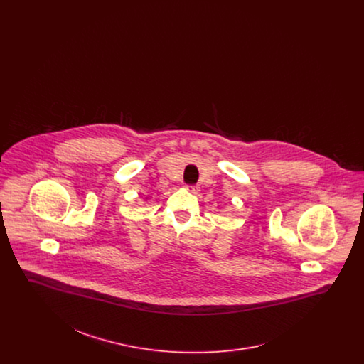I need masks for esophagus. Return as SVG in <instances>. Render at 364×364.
I'll return each instance as SVG.
<instances>
[{
	"instance_id": "obj_1",
	"label": "esophagus",
	"mask_w": 364,
	"mask_h": 364,
	"mask_svg": "<svg viewBox=\"0 0 364 364\" xmlns=\"http://www.w3.org/2000/svg\"><path fill=\"white\" fill-rule=\"evenodd\" d=\"M187 188H188L191 192H193V193H198V191H199V187H196V186H187Z\"/></svg>"
}]
</instances>
